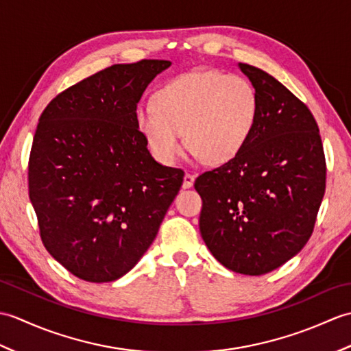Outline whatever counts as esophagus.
Returning <instances> with one entry per match:
<instances>
[{
    "mask_svg": "<svg viewBox=\"0 0 351 351\" xmlns=\"http://www.w3.org/2000/svg\"><path fill=\"white\" fill-rule=\"evenodd\" d=\"M193 184H195V175H191V173H185V176H184V181H182V187L184 189H190V187H193Z\"/></svg>",
    "mask_w": 351,
    "mask_h": 351,
    "instance_id": "esophagus-1",
    "label": "esophagus"
}]
</instances>
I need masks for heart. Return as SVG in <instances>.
Returning a JSON list of instances; mask_svg holds the SVG:
<instances>
[{
	"instance_id": "1",
	"label": "heart",
	"mask_w": 351,
	"mask_h": 351,
	"mask_svg": "<svg viewBox=\"0 0 351 351\" xmlns=\"http://www.w3.org/2000/svg\"><path fill=\"white\" fill-rule=\"evenodd\" d=\"M259 98L247 78L214 69L193 71L160 87L154 106L136 110V125L154 158L171 166L185 145L223 164L243 151L255 130Z\"/></svg>"
}]
</instances>
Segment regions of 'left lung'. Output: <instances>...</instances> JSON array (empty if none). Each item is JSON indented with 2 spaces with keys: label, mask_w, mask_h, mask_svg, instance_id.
Masks as SVG:
<instances>
[{
  "label": "left lung",
  "mask_w": 351,
  "mask_h": 351,
  "mask_svg": "<svg viewBox=\"0 0 351 351\" xmlns=\"http://www.w3.org/2000/svg\"><path fill=\"white\" fill-rule=\"evenodd\" d=\"M255 86L259 114L234 160L195 181L199 229L229 270L259 276L295 256L314 230L326 190V158L309 108L255 66L240 63Z\"/></svg>",
  "instance_id": "1"
}]
</instances>
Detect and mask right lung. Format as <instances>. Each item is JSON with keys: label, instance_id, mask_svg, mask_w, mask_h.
I'll use <instances>...</instances> for the list:
<instances>
[{"label": "right lung", "instance_id": "right-lung-1", "mask_svg": "<svg viewBox=\"0 0 351 351\" xmlns=\"http://www.w3.org/2000/svg\"><path fill=\"white\" fill-rule=\"evenodd\" d=\"M167 60L113 64L57 95L40 114L28 193L51 256L87 282L128 273L155 240L184 171L156 162L136 125Z\"/></svg>", "mask_w": 351, "mask_h": 351}]
</instances>
